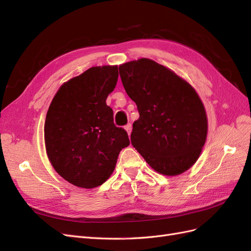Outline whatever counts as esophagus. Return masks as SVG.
Here are the masks:
<instances>
[{"instance_id":"34e87169","label":"esophagus","mask_w":251,"mask_h":251,"mask_svg":"<svg viewBox=\"0 0 251 251\" xmlns=\"http://www.w3.org/2000/svg\"><path fill=\"white\" fill-rule=\"evenodd\" d=\"M125 128H126V131L127 132L128 136H130V135H131V132H132V125H131V124H127V125L125 126Z\"/></svg>"}]
</instances>
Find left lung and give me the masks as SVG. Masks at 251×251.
<instances>
[{"instance_id":"1","label":"left lung","mask_w":251,"mask_h":251,"mask_svg":"<svg viewBox=\"0 0 251 251\" xmlns=\"http://www.w3.org/2000/svg\"><path fill=\"white\" fill-rule=\"evenodd\" d=\"M119 74L139 112L132 146L158 173L176 176L187 171L199 158L207 135L206 112L195 89L149 58L119 66Z\"/></svg>"}]
</instances>
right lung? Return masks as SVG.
<instances>
[{"label": "right lung", "instance_id": "add662e5", "mask_svg": "<svg viewBox=\"0 0 251 251\" xmlns=\"http://www.w3.org/2000/svg\"><path fill=\"white\" fill-rule=\"evenodd\" d=\"M117 79V66L92 67L65 82L51 101L44 128L47 155L57 174L75 186L101 185L130 144L105 102Z\"/></svg>", "mask_w": 251, "mask_h": 251}]
</instances>
